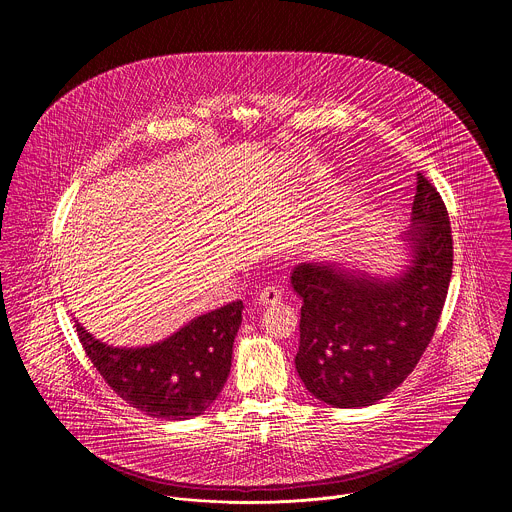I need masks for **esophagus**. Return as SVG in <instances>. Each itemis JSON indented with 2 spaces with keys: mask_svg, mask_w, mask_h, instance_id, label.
<instances>
[{
  "mask_svg": "<svg viewBox=\"0 0 512 512\" xmlns=\"http://www.w3.org/2000/svg\"><path fill=\"white\" fill-rule=\"evenodd\" d=\"M281 302V289L275 285H267L259 291V304L261 306H275Z\"/></svg>",
  "mask_w": 512,
  "mask_h": 512,
  "instance_id": "obj_1",
  "label": "esophagus"
}]
</instances>
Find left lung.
I'll return each mask as SVG.
<instances>
[{"label": "left lung", "instance_id": "8db88e82", "mask_svg": "<svg viewBox=\"0 0 512 512\" xmlns=\"http://www.w3.org/2000/svg\"><path fill=\"white\" fill-rule=\"evenodd\" d=\"M409 259L391 277L342 261L300 263L289 283L302 298L296 369L332 407H369L395 391L425 352L446 304L454 247L446 204L417 174Z\"/></svg>", "mask_w": 512, "mask_h": 512}]
</instances>
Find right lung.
<instances>
[{
	"label": "right lung",
	"mask_w": 512,
	"mask_h": 512,
	"mask_svg": "<svg viewBox=\"0 0 512 512\" xmlns=\"http://www.w3.org/2000/svg\"><path fill=\"white\" fill-rule=\"evenodd\" d=\"M243 302L190 320L172 336L137 348L101 342L75 320L81 344L105 383L141 413L180 421L204 413L231 373Z\"/></svg>",
	"instance_id": "obj_1"
}]
</instances>
